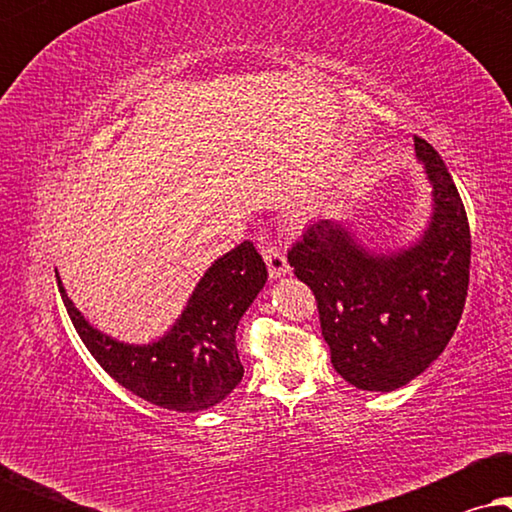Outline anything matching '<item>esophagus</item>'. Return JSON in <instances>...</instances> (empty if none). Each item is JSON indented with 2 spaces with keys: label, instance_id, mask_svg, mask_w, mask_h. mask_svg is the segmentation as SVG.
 <instances>
[{
  "label": "esophagus",
  "instance_id": "1",
  "mask_svg": "<svg viewBox=\"0 0 512 512\" xmlns=\"http://www.w3.org/2000/svg\"><path fill=\"white\" fill-rule=\"evenodd\" d=\"M263 258H265V263H268V272H270L272 279H279V277L289 275V272H291V265H289V261H286L282 249L272 247V244H265Z\"/></svg>",
  "mask_w": 512,
  "mask_h": 512
}]
</instances>
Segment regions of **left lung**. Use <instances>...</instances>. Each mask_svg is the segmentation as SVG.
<instances>
[{
	"instance_id": "8db88e82",
	"label": "left lung",
	"mask_w": 512,
	"mask_h": 512,
	"mask_svg": "<svg viewBox=\"0 0 512 512\" xmlns=\"http://www.w3.org/2000/svg\"><path fill=\"white\" fill-rule=\"evenodd\" d=\"M431 184L422 235L396 251L370 249L349 223L319 219L289 251L314 291L331 363L363 391L401 389L443 354L468 291L471 230L443 158L415 137Z\"/></svg>"
}]
</instances>
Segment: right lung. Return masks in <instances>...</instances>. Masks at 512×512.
<instances>
[{
  "label": "right lung",
  "mask_w": 512,
  "mask_h": 512,
  "mask_svg": "<svg viewBox=\"0 0 512 512\" xmlns=\"http://www.w3.org/2000/svg\"><path fill=\"white\" fill-rule=\"evenodd\" d=\"M55 279L83 345L118 384L160 408L200 412L221 403L242 380L235 331L268 282V268L249 240L237 244L209 265L165 335L144 345L95 328L74 307L58 270Z\"/></svg>",
  "instance_id": "right-lung-1"
}]
</instances>
